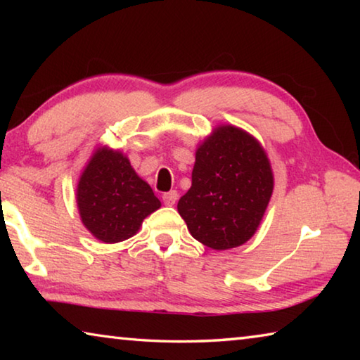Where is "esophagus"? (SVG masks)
I'll return each mask as SVG.
<instances>
[{
  "label": "esophagus",
  "instance_id": "1",
  "mask_svg": "<svg viewBox=\"0 0 360 360\" xmlns=\"http://www.w3.org/2000/svg\"><path fill=\"white\" fill-rule=\"evenodd\" d=\"M162 198H163V203H165L167 206H173L176 203V200H178V192L169 191L167 193H163Z\"/></svg>",
  "mask_w": 360,
  "mask_h": 360
}]
</instances>
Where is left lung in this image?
<instances>
[{"label":"left lung","instance_id":"left-lung-1","mask_svg":"<svg viewBox=\"0 0 360 360\" xmlns=\"http://www.w3.org/2000/svg\"><path fill=\"white\" fill-rule=\"evenodd\" d=\"M273 192L265 150L236 127H219L195 155L192 187L178 211L197 241L217 251L255 233Z\"/></svg>","mask_w":360,"mask_h":360}]
</instances>
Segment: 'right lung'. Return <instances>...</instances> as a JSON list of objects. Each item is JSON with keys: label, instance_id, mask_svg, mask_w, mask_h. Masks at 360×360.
I'll return each mask as SVG.
<instances>
[{"label": "right lung", "instance_id": "add662e5", "mask_svg": "<svg viewBox=\"0 0 360 360\" xmlns=\"http://www.w3.org/2000/svg\"><path fill=\"white\" fill-rule=\"evenodd\" d=\"M76 198L84 225L103 243L130 238L143 219L160 208V200L129 158L109 149L95 152L79 181Z\"/></svg>", "mask_w": 360, "mask_h": 360}]
</instances>
